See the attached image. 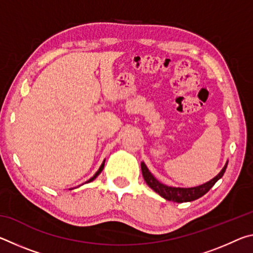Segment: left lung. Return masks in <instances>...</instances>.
Returning a JSON list of instances; mask_svg holds the SVG:
<instances>
[{"instance_id":"left-lung-1","label":"left lung","mask_w":253,"mask_h":253,"mask_svg":"<svg viewBox=\"0 0 253 253\" xmlns=\"http://www.w3.org/2000/svg\"><path fill=\"white\" fill-rule=\"evenodd\" d=\"M226 165L223 169H222L221 172L216 175L215 177L212 178L211 181L203 184V185L196 186V187H190V188H182V187H172V186H166L164 184H162L157 181V179L153 176L152 173L149 172L147 166L142 163L140 166H142V173L145 182L147 183V185L153 188L156 193L160 194L162 198H164L168 201H174V202L177 203H183V202H191V201H194L196 199L203 196L205 193H208L214 184H215L219 179L223 176L225 172Z\"/></svg>"}]
</instances>
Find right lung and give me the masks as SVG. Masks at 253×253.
<instances>
[{
	"label": "right lung",
	"instance_id": "right-lung-1",
	"mask_svg": "<svg viewBox=\"0 0 253 253\" xmlns=\"http://www.w3.org/2000/svg\"><path fill=\"white\" fill-rule=\"evenodd\" d=\"M105 163V162H104ZM104 163H102V164H101V166H100V168H99V169H98L97 170V173L95 174V175H93V176L90 178V179H89V181H87V182H85V183H89V182H91V181H93V179H95L97 176H98V175H99L100 173H101V170H102V169H104Z\"/></svg>",
	"mask_w": 253,
	"mask_h": 253
}]
</instances>
